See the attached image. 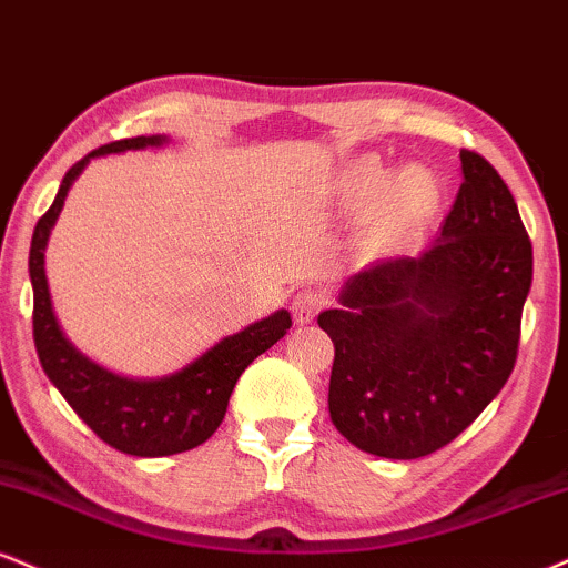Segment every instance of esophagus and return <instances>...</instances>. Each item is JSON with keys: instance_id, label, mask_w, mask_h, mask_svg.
<instances>
[{"instance_id": "esophagus-1", "label": "esophagus", "mask_w": 568, "mask_h": 568, "mask_svg": "<svg viewBox=\"0 0 568 568\" xmlns=\"http://www.w3.org/2000/svg\"><path fill=\"white\" fill-rule=\"evenodd\" d=\"M327 304V293L323 288H302L293 296V317L296 323H312L320 310Z\"/></svg>"}]
</instances>
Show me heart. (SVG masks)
Returning a JSON list of instances; mask_svg holds the SVG:
<instances>
[{
	"label": "heart",
	"instance_id": "b5f03b06",
	"mask_svg": "<svg viewBox=\"0 0 568 568\" xmlns=\"http://www.w3.org/2000/svg\"><path fill=\"white\" fill-rule=\"evenodd\" d=\"M375 203L367 237L373 245H396L407 241L415 230L428 222L442 201V187L436 176L423 166L402 169L388 182V172L378 161L365 159L354 163L346 174V201L352 206Z\"/></svg>",
	"mask_w": 568,
	"mask_h": 568
}]
</instances>
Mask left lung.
Listing matches in <instances>:
<instances>
[{"label": "left lung", "mask_w": 568, "mask_h": 568, "mask_svg": "<svg viewBox=\"0 0 568 568\" xmlns=\"http://www.w3.org/2000/svg\"><path fill=\"white\" fill-rule=\"evenodd\" d=\"M463 184L420 256L354 275L317 323L336 346L327 407L354 447L426 457L510 378L531 288V241L497 169L460 150Z\"/></svg>", "instance_id": "left-lung-1"}]
</instances>
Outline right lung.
<instances>
[{
    "mask_svg": "<svg viewBox=\"0 0 568 568\" xmlns=\"http://www.w3.org/2000/svg\"><path fill=\"white\" fill-rule=\"evenodd\" d=\"M163 136H129L108 142L68 169L52 206L39 219L31 237L29 272L33 285V344L47 378L65 396L73 413L113 449L136 457H163L187 453L216 432L227 413L232 388L245 367L277 344L291 327V314L280 310L262 323L248 325L235 336L219 341L184 371L161 381H132L94 365L60 331L52 312L44 275V248L73 180L89 159L161 145Z\"/></svg>",
    "mask_w": 568,
    "mask_h": 568,
    "instance_id": "add662e5",
    "label": "right lung"
}]
</instances>
